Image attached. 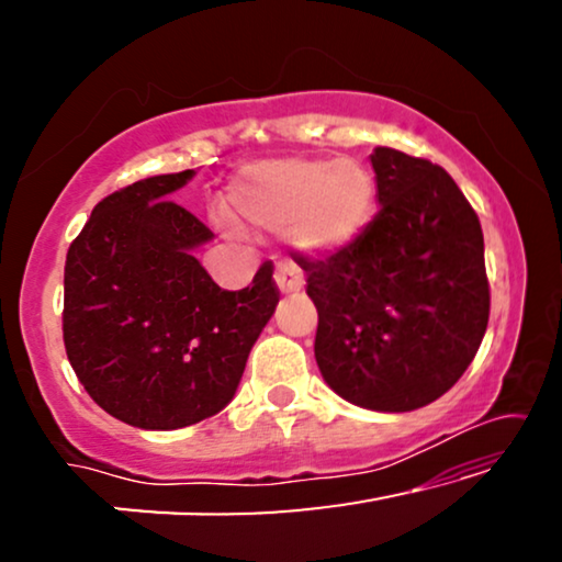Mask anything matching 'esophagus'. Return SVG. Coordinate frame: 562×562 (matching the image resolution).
Here are the masks:
<instances>
[{"label":"esophagus","mask_w":562,"mask_h":562,"mask_svg":"<svg viewBox=\"0 0 562 562\" xmlns=\"http://www.w3.org/2000/svg\"><path fill=\"white\" fill-rule=\"evenodd\" d=\"M273 279H276V286H279L281 294H291V291H299L304 286L302 276H299L296 268H279Z\"/></svg>","instance_id":"1"}]
</instances>
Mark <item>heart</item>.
Instances as JSON below:
<instances>
[{
    "label": "heart",
    "instance_id": "obj_1",
    "mask_svg": "<svg viewBox=\"0 0 562 562\" xmlns=\"http://www.w3.org/2000/svg\"><path fill=\"white\" fill-rule=\"evenodd\" d=\"M375 179L352 158H276L250 166L229 202L245 225L283 233L302 256H335L363 235L375 210Z\"/></svg>",
    "mask_w": 562,
    "mask_h": 562
}]
</instances>
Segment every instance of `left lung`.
Wrapping results in <instances>:
<instances>
[{
    "mask_svg": "<svg viewBox=\"0 0 562 562\" xmlns=\"http://www.w3.org/2000/svg\"><path fill=\"white\" fill-rule=\"evenodd\" d=\"M371 166L381 210L363 235L296 263L327 386L363 409L412 412L456 386L486 335L483 233L445 168L394 148H375Z\"/></svg>",
    "mask_w": 562,
    "mask_h": 562,
    "instance_id": "1",
    "label": "left lung"
}]
</instances>
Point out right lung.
<instances>
[{"instance_id": "obj_1", "label": "right lung", "mask_w": 562, "mask_h": 562, "mask_svg": "<svg viewBox=\"0 0 562 562\" xmlns=\"http://www.w3.org/2000/svg\"><path fill=\"white\" fill-rule=\"evenodd\" d=\"M191 176H150L104 196L66 256L68 363L106 414L140 429L225 409L279 304L271 263L225 291L194 258L212 229L168 199Z\"/></svg>"}]
</instances>
